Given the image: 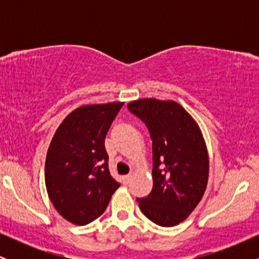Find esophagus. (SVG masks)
I'll use <instances>...</instances> for the list:
<instances>
[{"instance_id":"1","label":"esophagus","mask_w":259,"mask_h":259,"mask_svg":"<svg viewBox=\"0 0 259 259\" xmlns=\"http://www.w3.org/2000/svg\"><path fill=\"white\" fill-rule=\"evenodd\" d=\"M121 180H123L124 185H126V184H129L130 180H132V175H130V174L123 175V177H121Z\"/></svg>"}]
</instances>
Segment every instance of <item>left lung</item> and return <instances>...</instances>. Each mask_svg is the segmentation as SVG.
<instances>
[{"instance_id":"left-lung-1","label":"left lung","mask_w":259,"mask_h":259,"mask_svg":"<svg viewBox=\"0 0 259 259\" xmlns=\"http://www.w3.org/2000/svg\"><path fill=\"white\" fill-rule=\"evenodd\" d=\"M127 108L145 121L152 139L153 187L138 198L141 212L160 227H175L191 214L203 197L209 158L200 126L171 100L140 99Z\"/></svg>"}]
</instances>
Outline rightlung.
Masks as SVG:
<instances>
[{
    "label": "right lung",
    "instance_id": "obj_1",
    "mask_svg": "<svg viewBox=\"0 0 259 259\" xmlns=\"http://www.w3.org/2000/svg\"><path fill=\"white\" fill-rule=\"evenodd\" d=\"M124 102L82 105L56 130L45 163V184L57 212L86 225L105 212L120 186L108 170L105 139Z\"/></svg>",
    "mask_w": 259,
    "mask_h": 259
}]
</instances>
